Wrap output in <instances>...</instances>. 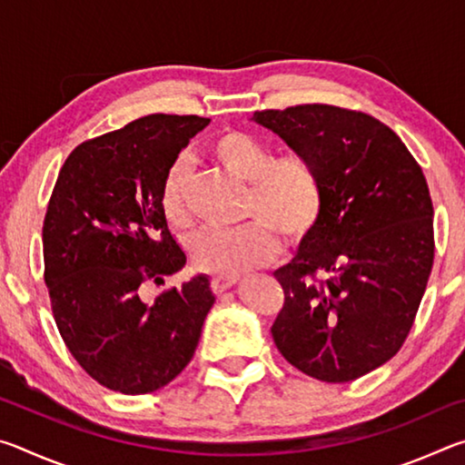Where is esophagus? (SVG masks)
<instances>
[{"label":"esophagus","instance_id":"esophagus-1","mask_svg":"<svg viewBox=\"0 0 465 465\" xmlns=\"http://www.w3.org/2000/svg\"><path fill=\"white\" fill-rule=\"evenodd\" d=\"M235 282H238V279L235 277H213L211 279V289H213L215 293H223L225 289L233 287Z\"/></svg>","mask_w":465,"mask_h":465}]
</instances>
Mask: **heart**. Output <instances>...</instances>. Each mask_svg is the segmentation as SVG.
Returning a JSON list of instances; mask_svg holds the SVG:
<instances>
[{"instance_id":"obj_1","label":"heart","mask_w":465,"mask_h":465,"mask_svg":"<svg viewBox=\"0 0 465 465\" xmlns=\"http://www.w3.org/2000/svg\"><path fill=\"white\" fill-rule=\"evenodd\" d=\"M211 155L227 174L248 183L243 219L238 230H204L191 242L199 271L215 277H238L269 264L279 252V235L289 243L308 238L324 209V186L318 168L302 153L274 157L262 139L242 131H225L211 141ZM188 166L183 157L172 163L162 188V209L176 227L191 225Z\"/></svg>"}]
</instances>
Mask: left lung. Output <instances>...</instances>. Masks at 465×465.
Masks as SVG:
<instances>
[{"label": "left lung", "mask_w": 465, "mask_h": 465, "mask_svg": "<svg viewBox=\"0 0 465 465\" xmlns=\"http://www.w3.org/2000/svg\"><path fill=\"white\" fill-rule=\"evenodd\" d=\"M252 121L312 160L324 186L318 225L274 271L285 303L272 341L313 380L352 381L414 324L435 258L427 178L388 124L357 110L299 104Z\"/></svg>", "instance_id": "left-lung-1"}]
</instances>
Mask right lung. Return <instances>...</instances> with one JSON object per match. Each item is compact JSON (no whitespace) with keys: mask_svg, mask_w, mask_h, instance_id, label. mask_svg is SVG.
<instances>
[{"mask_svg":"<svg viewBox=\"0 0 465 465\" xmlns=\"http://www.w3.org/2000/svg\"><path fill=\"white\" fill-rule=\"evenodd\" d=\"M209 124L149 114L77 145L63 163L43 223L45 282L69 352L121 393L163 388L191 359L215 295L207 274L145 303L143 282L186 264L162 209L178 153Z\"/></svg>","mask_w":465,"mask_h":465,"instance_id":"1","label":"right lung"}]
</instances>
